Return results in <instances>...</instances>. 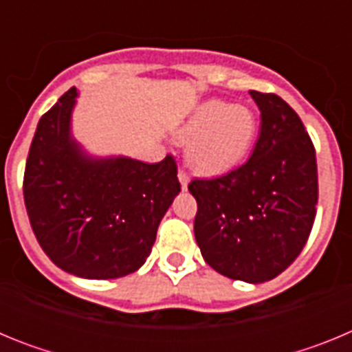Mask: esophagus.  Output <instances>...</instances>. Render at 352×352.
Returning a JSON list of instances; mask_svg holds the SVG:
<instances>
[{
    "label": "esophagus",
    "mask_w": 352,
    "mask_h": 352,
    "mask_svg": "<svg viewBox=\"0 0 352 352\" xmlns=\"http://www.w3.org/2000/svg\"><path fill=\"white\" fill-rule=\"evenodd\" d=\"M178 179L179 183H182L183 190H186V186H188V176H186V173L183 169L178 173Z\"/></svg>",
    "instance_id": "esophagus-1"
}]
</instances>
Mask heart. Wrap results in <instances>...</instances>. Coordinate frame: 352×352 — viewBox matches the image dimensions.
Returning a JSON list of instances; mask_svg holds the SVG:
<instances>
[{
    "label": "heart",
    "instance_id": "obj_1",
    "mask_svg": "<svg viewBox=\"0 0 352 352\" xmlns=\"http://www.w3.org/2000/svg\"><path fill=\"white\" fill-rule=\"evenodd\" d=\"M259 132V118L247 105L211 98L192 111L176 130L186 144V164L201 176H222L250 153Z\"/></svg>",
    "mask_w": 352,
    "mask_h": 352
}]
</instances>
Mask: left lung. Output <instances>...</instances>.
I'll return each instance as SVG.
<instances>
[{
	"label": "left lung",
	"instance_id": "8db88e82",
	"mask_svg": "<svg viewBox=\"0 0 352 352\" xmlns=\"http://www.w3.org/2000/svg\"><path fill=\"white\" fill-rule=\"evenodd\" d=\"M261 133L243 166L194 179L195 241L214 272L250 284L272 280L303 250L317 204L316 149L294 109L275 93L250 91Z\"/></svg>",
	"mask_w": 352,
	"mask_h": 352
}]
</instances>
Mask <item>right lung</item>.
Returning a JSON list of instances; mask_svg holds the SVG:
<instances>
[{
    "mask_svg": "<svg viewBox=\"0 0 352 352\" xmlns=\"http://www.w3.org/2000/svg\"><path fill=\"white\" fill-rule=\"evenodd\" d=\"M77 89L43 114L24 170V203L42 250L63 272L107 280L138 272L179 194L170 155L158 164L96 158L72 138Z\"/></svg>",
    "mask_w": 352,
    "mask_h": 352,
    "instance_id": "right-lung-1",
    "label": "right lung"
}]
</instances>
